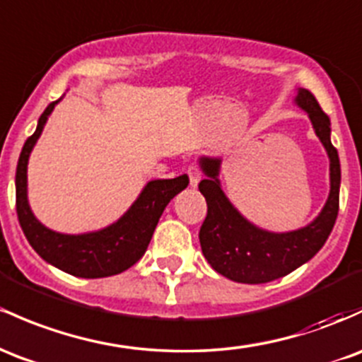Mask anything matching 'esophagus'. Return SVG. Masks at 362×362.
<instances>
[{"mask_svg":"<svg viewBox=\"0 0 362 362\" xmlns=\"http://www.w3.org/2000/svg\"><path fill=\"white\" fill-rule=\"evenodd\" d=\"M187 173H189V178H190V185H192V187H196V185L199 184V180H201V175H202L201 168L197 165H190Z\"/></svg>","mask_w":362,"mask_h":362,"instance_id":"esophagus-1","label":"esophagus"}]
</instances>
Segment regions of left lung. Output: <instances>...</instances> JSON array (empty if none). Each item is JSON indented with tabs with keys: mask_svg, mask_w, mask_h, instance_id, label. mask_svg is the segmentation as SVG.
<instances>
[{
	"mask_svg": "<svg viewBox=\"0 0 362 362\" xmlns=\"http://www.w3.org/2000/svg\"><path fill=\"white\" fill-rule=\"evenodd\" d=\"M296 103L309 115L313 129L329 158L327 204L309 225L284 233L252 225L221 190L218 180L220 158L202 156L199 160L206 175L199 190L208 202V214L199 232L202 254L214 272L239 284H268L308 263L323 247L339 214L340 161L329 139V118L308 89H299Z\"/></svg>",
	"mask_w": 362,
	"mask_h": 362,
	"instance_id": "1",
	"label": "left lung"
}]
</instances>
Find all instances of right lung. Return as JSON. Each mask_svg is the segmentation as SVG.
Returning <instances> with one entry per match:
<instances>
[{"label": "right lung", "instance_id": "1", "mask_svg": "<svg viewBox=\"0 0 362 362\" xmlns=\"http://www.w3.org/2000/svg\"><path fill=\"white\" fill-rule=\"evenodd\" d=\"M58 101L47 105L45 113L39 118L37 129L27 139L20 153L17 175H15L20 226L34 251L46 263L57 266L62 272L81 278L118 275L144 256L166 204L187 187L189 177L180 175L168 180H151L120 220L98 232L69 235V233L49 230L30 211L27 201V163H29L30 151L34 149L45 129L47 117Z\"/></svg>", "mask_w": 362, "mask_h": 362}]
</instances>
